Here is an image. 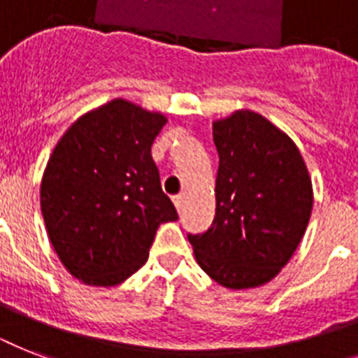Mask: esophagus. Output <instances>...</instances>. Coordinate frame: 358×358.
Listing matches in <instances>:
<instances>
[{
    "label": "esophagus",
    "mask_w": 358,
    "mask_h": 358,
    "mask_svg": "<svg viewBox=\"0 0 358 358\" xmlns=\"http://www.w3.org/2000/svg\"><path fill=\"white\" fill-rule=\"evenodd\" d=\"M173 201H174V206L178 208V210H182V206H184V193H178V195H174Z\"/></svg>",
    "instance_id": "1"
}]
</instances>
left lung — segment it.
I'll return each mask as SVG.
<instances>
[{
	"instance_id": "left-lung-1",
	"label": "left lung",
	"mask_w": 358,
	"mask_h": 358,
	"mask_svg": "<svg viewBox=\"0 0 358 358\" xmlns=\"http://www.w3.org/2000/svg\"><path fill=\"white\" fill-rule=\"evenodd\" d=\"M215 217L187 234L199 266L227 288H255L282 269L305 236L312 184L297 146L255 111L213 124Z\"/></svg>"
}]
</instances>
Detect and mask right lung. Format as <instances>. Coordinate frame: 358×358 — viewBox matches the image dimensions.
Instances as JSON below:
<instances>
[{
    "instance_id": "1",
    "label": "right lung",
    "mask_w": 358,
    "mask_h": 358,
    "mask_svg": "<svg viewBox=\"0 0 358 358\" xmlns=\"http://www.w3.org/2000/svg\"><path fill=\"white\" fill-rule=\"evenodd\" d=\"M165 122L113 100L83 115L55 146L41 185L42 217L64 267L83 282L131 277L157 227L178 219L150 152Z\"/></svg>"
}]
</instances>
